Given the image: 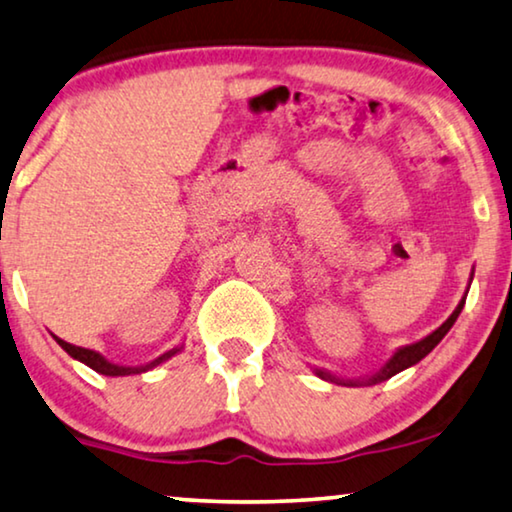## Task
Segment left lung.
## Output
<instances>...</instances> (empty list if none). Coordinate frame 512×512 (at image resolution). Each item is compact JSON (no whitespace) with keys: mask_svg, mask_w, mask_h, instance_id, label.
I'll return each mask as SVG.
<instances>
[{"mask_svg":"<svg viewBox=\"0 0 512 512\" xmlns=\"http://www.w3.org/2000/svg\"><path fill=\"white\" fill-rule=\"evenodd\" d=\"M471 282H473V272H471ZM466 293H468V289H466ZM464 303H466V296L459 300L457 310H454V312L450 314V317H447V319L443 321V324H440V326L436 328V331L429 333V335H426V338H422V340H419V342H412V345L398 347L396 352L389 356V361L384 363V366H382L380 370H375V373H370V375H363V377H352V380H349V377H338V375L328 373V370H324V368H314V375L321 377V380H328V382L342 384V387H370V384H377V382H384V380H389L391 375L401 373V370L410 368V366H415V363L422 361L424 356L429 354L431 349L436 347L438 342L445 338L447 331H450L454 321H457L459 312L464 310Z\"/></svg>","mask_w":512,"mask_h":512,"instance_id":"obj_1","label":"left lung"}]
</instances>
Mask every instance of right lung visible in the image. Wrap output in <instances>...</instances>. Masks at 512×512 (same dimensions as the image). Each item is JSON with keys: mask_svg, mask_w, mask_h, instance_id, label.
Returning a JSON list of instances; mask_svg holds the SVG:
<instances>
[{"mask_svg": "<svg viewBox=\"0 0 512 512\" xmlns=\"http://www.w3.org/2000/svg\"><path fill=\"white\" fill-rule=\"evenodd\" d=\"M53 338H55V342H58V345H60L62 349H65V352H67L69 356H72V359L81 361V363H86V366H88V368H93L95 373L107 375V377H125V375H139V373H146V370H151V368L160 366V363H165L167 359H172L174 354H179L181 349H184V345H181V347H174V349H170V352L160 354L158 359H153V361H149V363H144V366H121V363H114V361L104 359V356H102L100 352H93V349L69 345V342L60 340L58 335H53Z\"/></svg>", "mask_w": 512, "mask_h": 512, "instance_id": "1", "label": "right lung"}]
</instances>
